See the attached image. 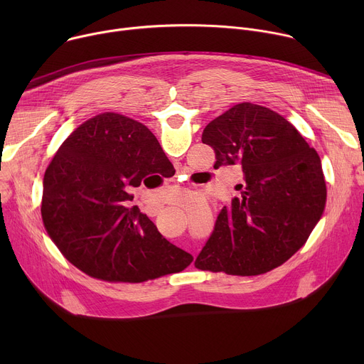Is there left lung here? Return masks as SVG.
I'll return each mask as SVG.
<instances>
[{
	"label": "left lung",
	"mask_w": 364,
	"mask_h": 364,
	"mask_svg": "<svg viewBox=\"0 0 364 364\" xmlns=\"http://www.w3.org/2000/svg\"><path fill=\"white\" fill-rule=\"evenodd\" d=\"M201 141L215 149V167H242L243 184L242 197L219 213L196 268L252 277L287 262L324 212L317 151L284 117L249 102L213 119Z\"/></svg>",
	"instance_id": "left-lung-1"
}]
</instances>
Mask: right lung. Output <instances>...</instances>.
<instances>
[{
    "instance_id": "obj_1",
    "label": "right lung",
    "mask_w": 364,
    "mask_h": 364,
    "mask_svg": "<svg viewBox=\"0 0 364 364\" xmlns=\"http://www.w3.org/2000/svg\"><path fill=\"white\" fill-rule=\"evenodd\" d=\"M168 164L141 122L114 112L87 119L44 173L41 218L48 236L93 278L144 282L181 272L193 256L170 243L138 207H127L134 198L129 190Z\"/></svg>"
}]
</instances>
